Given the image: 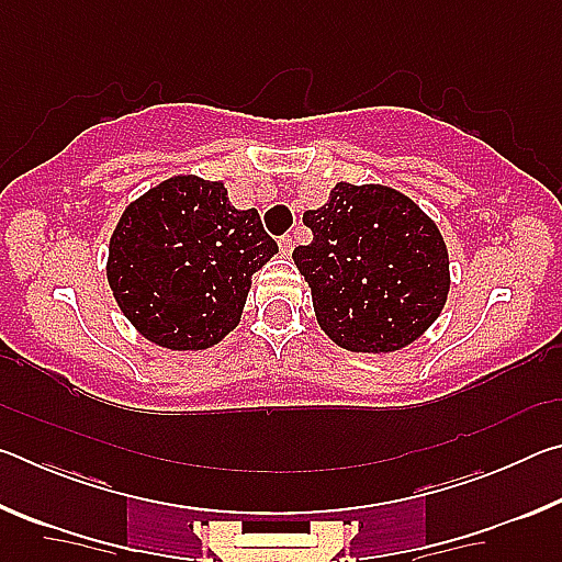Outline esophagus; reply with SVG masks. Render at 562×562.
Masks as SVG:
<instances>
[{"instance_id": "obj_1", "label": "esophagus", "mask_w": 562, "mask_h": 562, "mask_svg": "<svg viewBox=\"0 0 562 562\" xmlns=\"http://www.w3.org/2000/svg\"><path fill=\"white\" fill-rule=\"evenodd\" d=\"M292 250H294V243H292V237H290V235L280 237V252L284 255V258H290Z\"/></svg>"}]
</instances>
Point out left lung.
I'll return each mask as SVG.
<instances>
[{"instance_id":"obj_1","label":"left lung","mask_w":562,"mask_h":562,"mask_svg":"<svg viewBox=\"0 0 562 562\" xmlns=\"http://www.w3.org/2000/svg\"><path fill=\"white\" fill-rule=\"evenodd\" d=\"M302 223L312 243L294 247L292 260L335 345L389 355L439 319L451 288L449 250L412 198L379 183H337Z\"/></svg>"}]
</instances>
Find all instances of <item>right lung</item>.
Segmentation results:
<instances>
[{"label":"right lung","mask_w":562,"mask_h":562,"mask_svg":"<svg viewBox=\"0 0 562 562\" xmlns=\"http://www.w3.org/2000/svg\"><path fill=\"white\" fill-rule=\"evenodd\" d=\"M274 252L258 211H237L221 180L173 176L123 211L106 278L148 341L198 351L240 325L252 274Z\"/></svg>","instance_id":"right-lung-1"}]
</instances>
